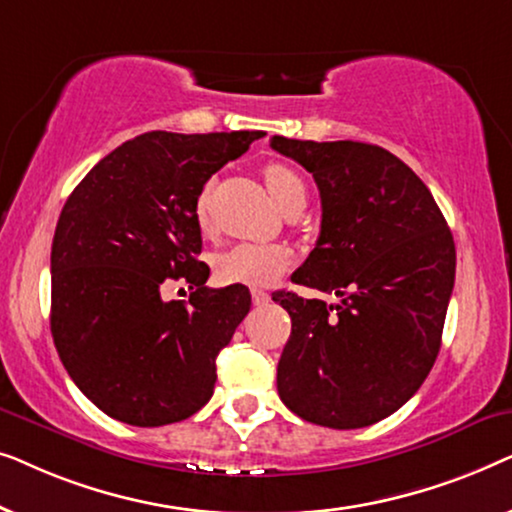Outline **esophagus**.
Returning a JSON list of instances; mask_svg holds the SVG:
<instances>
[{"label": "esophagus", "mask_w": 512, "mask_h": 512, "mask_svg": "<svg viewBox=\"0 0 512 512\" xmlns=\"http://www.w3.org/2000/svg\"><path fill=\"white\" fill-rule=\"evenodd\" d=\"M251 298H254V305H268L270 303V293L263 289H251Z\"/></svg>", "instance_id": "obj_1"}]
</instances>
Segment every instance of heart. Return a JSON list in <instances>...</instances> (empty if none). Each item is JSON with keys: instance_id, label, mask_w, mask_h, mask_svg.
I'll return each mask as SVG.
<instances>
[{"instance_id": "b5f03b06", "label": "heart", "mask_w": 512, "mask_h": 512, "mask_svg": "<svg viewBox=\"0 0 512 512\" xmlns=\"http://www.w3.org/2000/svg\"><path fill=\"white\" fill-rule=\"evenodd\" d=\"M265 184L282 209L305 202L307 198L303 177L286 163H270L265 167ZM209 191H212V184L202 186L198 200H195V219L202 230H209ZM291 261L293 254L286 244L242 242L216 256L214 272L223 284L265 286L282 277L289 270Z\"/></svg>"}]
</instances>
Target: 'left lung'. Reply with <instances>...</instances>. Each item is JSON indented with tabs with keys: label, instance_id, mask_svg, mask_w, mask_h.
Masks as SVG:
<instances>
[{
	"label": "left lung",
	"instance_id": "1",
	"mask_svg": "<svg viewBox=\"0 0 512 512\" xmlns=\"http://www.w3.org/2000/svg\"><path fill=\"white\" fill-rule=\"evenodd\" d=\"M270 146L317 181L321 233L293 282L340 305L275 291L291 317L277 366L286 408L328 429H361L408 403L433 368L457 251L422 179L394 153L363 142Z\"/></svg>",
	"mask_w": 512,
	"mask_h": 512
}]
</instances>
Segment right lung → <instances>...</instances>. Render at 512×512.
Returning a JSON list of instances; mask_svg holds the SVG:
<instances>
[{
  "label": "right lung",
  "mask_w": 512,
  "mask_h": 512,
  "mask_svg": "<svg viewBox=\"0 0 512 512\" xmlns=\"http://www.w3.org/2000/svg\"><path fill=\"white\" fill-rule=\"evenodd\" d=\"M261 130H153L104 156L69 195L51 249V333L62 366L104 415L132 426L191 417L216 356L247 317V286L209 289L195 200ZM188 301H165L169 279Z\"/></svg>",
  "instance_id": "obj_1"
}]
</instances>
